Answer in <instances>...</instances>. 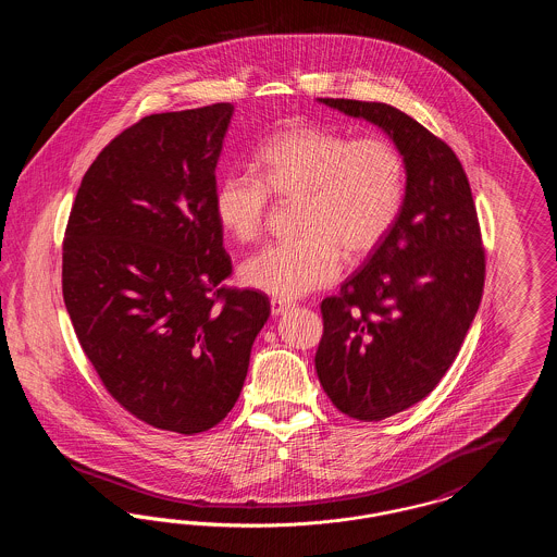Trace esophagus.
I'll return each mask as SVG.
<instances>
[{"instance_id":"34e87169","label":"esophagus","mask_w":557,"mask_h":557,"mask_svg":"<svg viewBox=\"0 0 557 557\" xmlns=\"http://www.w3.org/2000/svg\"><path fill=\"white\" fill-rule=\"evenodd\" d=\"M290 307L292 302L284 300V298H271V313H273V315H282V313H286Z\"/></svg>"}]
</instances>
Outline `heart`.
<instances>
[{
  "instance_id": "b5f03b06",
  "label": "heart",
  "mask_w": 557,
  "mask_h": 557,
  "mask_svg": "<svg viewBox=\"0 0 557 557\" xmlns=\"http://www.w3.org/2000/svg\"><path fill=\"white\" fill-rule=\"evenodd\" d=\"M263 177L230 173L214 189V216L242 244L261 238L271 194L296 200L300 236L273 242L250 257L246 286L280 296L334 284L350 259L373 252L391 234L405 202L407 166L397 144L382 135L352 137L319 125H294L259 150Z\"/></svg>"
}]
</instances>
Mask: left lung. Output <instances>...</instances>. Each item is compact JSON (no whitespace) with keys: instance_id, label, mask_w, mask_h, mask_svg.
Returning a JSON list of instances; mask_svg holds the SVG:
<instances>
[{"instance_id":"8db88e82","label":"left lung","mask_w":557,"mask_h":557,"mask_svg":"<svg viewBox=\"0 0 557 557\" xmlns=\"http://www.w3.org/2000/svg\"><path fill=\"white\" fill-rule=\"evenodd\" d=\"M319 102L388 133L407 166L395 227L321 302L319 382L345 416L377 422L428 397L455 361L482 298L484 248L466 171L443 139L382 102Z\"/></svg>"}]
</instances>
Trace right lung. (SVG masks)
<instances>
[{
    "instance_id": "obj_1",
    "label": "right lung",
    "mask_w": 557,
    "mask_h": 557,
    "mask_svg": "<svg viewBox=\"0 0 557 557\" xmlns=\"http://www.w3.org/2000/svg\"><path fill=\"white\" fill-rule=\"evenodd\" d=\"M234 107L144 116L87 169L62 244L75 334L116 403L198 434L236 405L271 307L225 288L214 169Z\"/></svg>"
}]
</instances>
